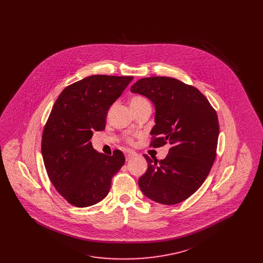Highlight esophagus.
<instances>
[{"label":"esophagus","instance_id":"obj_1","mask_svg":"<svg viewBox=\"0 0 263 263\" xmlns=\"http://www.w3.org/2000/svg\"><path fill=\"white\" fill-rule=\"evenodd\" d=\"M135 156H136V153H134V152H132V151H126L125 152L126 161H130V160L133 159Z\"/></svg>","mask_w":263,"mask_h":263}]
</instances>
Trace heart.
<instances>
[{"instance_id": "obj_1", "label": "heart", "mask_w": 263, "mask_h": 263, "mask_svg": "<svg viewBox=\"0 0 263 263\" xmlns=\"http://www.w3.org/2000/svg\"><path fill=\"white\" fill-rule=\"evenodd\" d=\"M146 103H149V101L144 99L143 97H134L132 98L130 100V107H139L143 104H146Z\"/></svg>"}]
</instances>
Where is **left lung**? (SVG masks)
<instances>
[{
  "label": "left lung",
  "mask_w": 263,
  "mask_h": 263,
  "mask_svg": "<svg viewBox=\"0 0 263 263\" xmlns=\"http://www.w3.org/2000/svg\"><path fill=\"white\" fill-rule=\"evenodd\" d=\"M130 91L155 106L151 135L157 138L151 146H171L161 161L144 155L148 168L139 178V187L151 200L180 203L200 187L212 167L219 137L216 111L197 88L175 78H143Z\"/></svg>",
  "instance_id": "obj_1"
}]
</instances>
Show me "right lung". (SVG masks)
Here are the masks:
<instances>
[{"mask_svg":"<svg viewBox=\"0 0 263 263\" xmlns=\"http://www.w3.org/2000/svg\"><path fill=\"white\" fill-rule=\"evenodd\" d=\"M133 77L93 75L63 89L44 127L41 152L56 190L70 204L84 208L106 197L111 178L125 163L121 151L107 156L89 141L105 128L109 107Z\"/></svg>","mask_w":263,"mask_h":263,"instance_id":"1","label":"right lung"}]
</instances>
